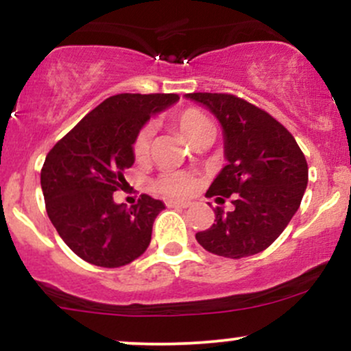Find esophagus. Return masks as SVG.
I'll list each match as a JSON object with an SVG mask.
<instances>
[{"label": "esophagus", "instance_id": "1", "mask_svg": "<svg viewBox=\"0 0 351 351\" xmlns=\"http://www.w3.org/2000/svg\"><path fill=\"white\" fill-rule=\"evenodd\" d=\"M168 208H181V209H186L189 206V203H186V201H168L167 203Z\"/></svg>", "mask_w": 351, "mask_h": 351}]
</instances>
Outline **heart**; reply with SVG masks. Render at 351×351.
<instances>
[{"label": "heart", "instance_id": "obj_1", "mask_svg": "<svg viewBox=\"0 0 351 351\" xmlns=\"http://www.w3.org/2000/svg\"><path fill=\"white\" fill-rule=\"evenodd\" d=\"M175 123L178 127L180 134L191 142L195 136H198L201 132H204L206 128H211V122L208 120V117L201 114L196 108H186V110L180 112L175 117ZM150 135H152V127L140 128L138 134L135 135L134 145H132V150H134L135 158H143L148 153L150 148ZM155 186L158 191H162L165 196H170V198H186L195 189V181L188 173L183 171H167L162 173L155 181Z\"/></svg>", "mask_w": 351, "mask_h": 351}]
</instances>
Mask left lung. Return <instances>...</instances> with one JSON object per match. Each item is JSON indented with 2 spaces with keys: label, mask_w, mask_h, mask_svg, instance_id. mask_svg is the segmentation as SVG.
<instances>
[{
  "label": "left lung",
  "mask_w": 351,
  "mask_h": 351,
  "mask_svg": "<svg viewBox=\"0 0 351 351\" xmlns=\"http://www.w3.org/2000/svg\"><path fill=\"white\" fill-rule=\"evenodd\" d=\"M184 97L203 104L223 125L228 165L206 196L223 203L231 198L234 204L228 213L215 208V224L196 232V241L208 252L229 259L264 251L300 206L308 181L304 153L284 125L247 100L211 92Z\"/></svg>",
  "instance_id": "8db88e82"
}]
</instances>
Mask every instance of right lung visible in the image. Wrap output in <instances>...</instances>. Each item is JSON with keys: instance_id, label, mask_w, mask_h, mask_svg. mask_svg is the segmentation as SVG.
<instances>
[{"instance_id": "1", "label": "right lung", "mask_w": 351, "mask_h": 351, "mask_svg": "<svg viewBox=\"0 0 351 351\" xmlns=\"http://www.w3.org/2000/svg\"><path fill=\"white\" fill-rule=\"evenodd\" d=\"M176 94H119L84 117L51 152L41 170L46 211L62 241L80 259L122 267L147 251L163 201L142 195L127 208L114 201L135 162V135Z\"/></svg>"}]
</instances>
